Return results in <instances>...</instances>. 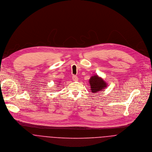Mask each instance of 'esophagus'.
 <instances>
[{
  "label": "esophagus",
  "instance_id": "esophagus-1",
  "mask_svg": "<svg viewBox=\"0 0 152 152\" xmlns=\"http://www.w3.org/2000/svg\"><path fill=\"white\" fill-rule=\"evenodd\" d=\"M72 80H73L74 81H77V80H78V77H77V76H76V75H73V76H72Z\"/></svg>",
  "mask_w": 152,
  "mask_h": 152
}]
</instances>
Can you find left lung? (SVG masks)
I'll list each match as a JSON object with an SVG mask.
<instances>
[{
	"label": "left lung",
	"mask_w": 152,
	"mask_h": 152,
	"mask_svg": "<svg viewBox=\"0 0 152 152\" xmlns=\"http://www.w3.org/2000/svg\"><path fill=\"white\" fill-rule=\"evenodd\" d=\"M90 86V91L94 94H96L100 91L104 90V89L107 87L106 82L98 75H95L89 79Z\"/></svg>",
	"instance_id": "obj_1"
}]
</instances>
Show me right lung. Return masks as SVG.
Returning a JSON list of instances; mask_svg holds the SVG:
<instances>
[{"mask_svg":"<svg viewBox=\"0 0 152 152\" xmlns=\"http://www.w3.org/2000/svg\"><path fill=\"white\" fill-rule=\"evenodd\" d=\"M58 85H59V84H58ZM57 86H58V85H57Z\"/></svg>","mask_w":152,"mask_h":152,"instance_id":"1","label":"right lung"}]
</instances>
